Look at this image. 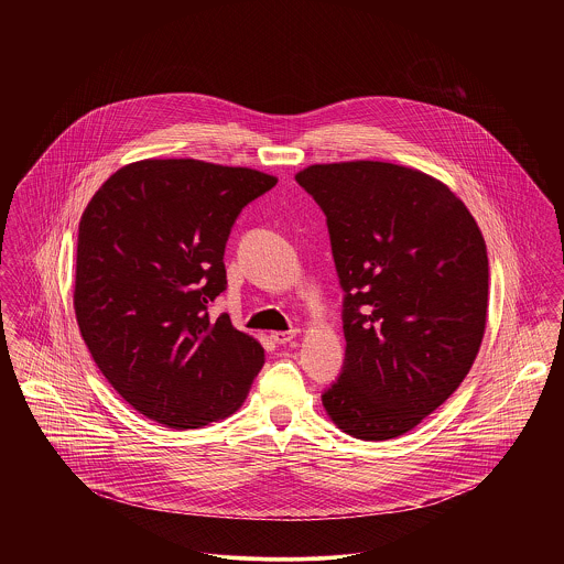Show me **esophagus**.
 I'll return each mask as SVG.
<instances>
[{"label": "esophagus", "instance_id": "34e87169", "mask_svg": "<svg viewBox=\"0 0 564 564\" xmlns=\"http://www.w3.org/2000/svg\"><path fill=\"white\" fill-rule=\"evenodd\" d=\"M295 336H297V329H289V332H273V334H271V338H273L278 345H286V343H291Z\"/></svg>", "mask_w": 564, "mask_h": 564}]
</instances>
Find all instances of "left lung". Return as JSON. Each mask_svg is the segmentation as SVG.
I'll list each match as a JSON object with an SVG mask.
<instances>
[{"label": "left lung", "mask_w": 564, "mask_h": 564, "mask_svg": "<svg viewBox=\"0 0 564 564\" xmlns=\"http://www.w3.org/2000/svg\"><path fill=\"white\" fill-rule=\"evenodd\" d=\"M295 180L325 213L345 291V362L323 408L354 438H398L460 387L480 351L482 232L449 186L419 169L329 162Z\"/></svg>", "instance_id": "obj_1"}]
</instances>
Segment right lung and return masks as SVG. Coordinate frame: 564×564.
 <instances>
[{"label": "right lung", "mask_w": 564, "mask_h": 564, "mask_svg": "<svg viewBox=\"0 0 564 564\" xmlns=\"http://www.w3.org/2000/svg\"><path fill=\"white\" fill-rule=\"evenodd\" d=\"M278 177L193 159L115 171L84 208L74 308L112 389L148 419L193 430L241 408L262 345L208 304L226 291L224 251L242 208Z\"/></svg>", "instance_id": "obj_1"}]
</instances>
